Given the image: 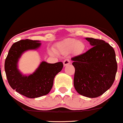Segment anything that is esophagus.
Returning a JSON list of instances; mask_svg holds the SVG:
<instances>
[{"label": "esophagus", "mask_w": 123, "mask_h": 123, "mask_svg": "<svg viewBox=\"0 0 123 123\" xmlns=\"http://www.w3.org/2000/svg\"><path fill=\"white\" fill-rule=\"evenodd\" d=\"M70 63V60H68V59H66V60H64V62H63V64H64V66L68 65V64H69Z\"/></svg>", "instance_id": "1"}]
</instances>
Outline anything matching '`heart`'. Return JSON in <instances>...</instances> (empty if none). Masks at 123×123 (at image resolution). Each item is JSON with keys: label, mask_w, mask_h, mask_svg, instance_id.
<instances>
[{"label": "heart", "mask_w": 123, "mask_h": 123, "mask_svg": "<svg viewBox=\"0 0 123 123\" xmlns=\"http://www.w3.org/2000/svg\"><path fill=\"white\" fill-rule=\"evenodd\" d=\"M57 51L59 53L67 54L73 50L75 53H81L84 51L85 45L83 42L74 38H68L59 42L56 45ZM51 53L54 54L51 51Z\"/></svg>", "instance_id": "heart-1"}]
</instances>
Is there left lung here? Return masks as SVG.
Here are the masks:
<instances>
[{
	"instance_id": "obj_1",
	"label": "left lung",
	"mask_w": 123,
	"mask_h": 123,
	"mask_svg": "<svg viewBox=\"0 0 123 123\" xmlns=\"http://www.w3.org/2000/svg\"><path fill=\"white\" fill-rule=\"evenodd\" d=\"M92 47L72 58L75 69L74 84L81 95L94 98L103 94L114 82L117 63L114 48L103 40L86 37Z\"/></svg>"
}]
</instances>
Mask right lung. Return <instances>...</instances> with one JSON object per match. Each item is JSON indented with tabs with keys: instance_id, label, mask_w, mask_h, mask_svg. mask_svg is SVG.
<instances>
[{
	"instance_id": "right-lung-1",
	"label": "right lung",
	"mask_w": 123,
	"mask_h": 123,
	"mask_svg": "<svg viewBox=\"0 0 123 123\" xmlns=\"http://www.w3.org/2000/svg\"><path fill=\"white\" fill-rule=\"evenodd\" d=\"M41 41L21 40L14 43L8 52L5 62V70L8 83L12 89L29 98H36L48 94L53 86L55 75L63 68L62 62L48 63L42 62L33 74L23 75L18 63L24 52L36 50Z\"/></svg>"
}]
</instances>
